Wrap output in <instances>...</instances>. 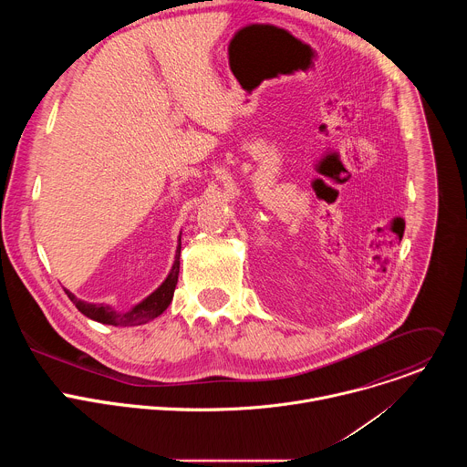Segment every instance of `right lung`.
<instances>
[{
    "instance_id": "obj_1",
    "label": "right lung",
    "mask_w": 467,
    "mask_h": 467,
    "mask_svg": "<svg viewBox=\"0 0 467 467\" xmlns=\"http://www.w3.org/2000/svg\"><path fill=\"white\" fill-rule=\"evenodd\" d=\"M179 256H181V233L177 238V249H175V258H173V265L168 274V277L162 281V285L151 292L146 299H142L140 303H137L135 306H130L125 312L116 310L110 305L105 303H87L83 299H78L70 290H66V296L70 297V301L78 306V310L81 314H85L87 317L103 323V325H114V327H135V325H144L151 319H155L157 316H161L171 303L173 299V292L177 286V279H179Z\"/></svg>"
}]
</instances>
